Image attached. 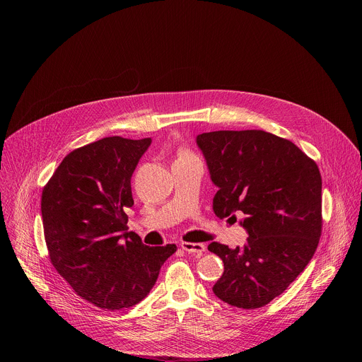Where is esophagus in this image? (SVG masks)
<instances>
[{
  "label": "esophagus",
  "instance_id": "esophagus-1",
  "mask_svg": "<svg viewBox=\"0 0 362 362\" xmlns=\"http://www.w3.org/2000/svg\"><path fill=\"white\" fill-rule=\"evenodd\" d=\"M182 249L185 252H189V253H202L204 250V245L203 243H192V242H182L180 243Z\"/></svg>",
  "mask_w": 362,
  "mask_h": 362
}]
</instances>
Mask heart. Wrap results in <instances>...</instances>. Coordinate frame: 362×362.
Segmentation results:
<instances>
[{
    "label": "heart",
    "mask_w": 362,
    "mask_h": 362,
    "mask_svg": "<svg viewBox=\"0 0 362 362\" xmlns=\"http://www.w3.org/2000/svg\"><path fill=\"white\" fill-rule=\"evenodd\" d=\"M183 154H187V153H183Z\"/></svg>",
    "instance_id": "obj_1"
}]
</instances>
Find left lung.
<instances>
[{
    "label": "left lung",
    "instance_id": "obj_1",
    "mask_svg": "<svg viewBox=\"0 0 362 362\" xmlns=\"http://www.w3.org/2000/svg\"><path fill=\"white\" fill-rule=\"evenodd\" d=\"M218 187L214 212L239 222L246 245L208 249L223 261L214 293L223 302L255 309L281 295L317 250L322 218V179L314 160L292 141L264 130H219L196 137Z\"/></svg>",
    "mask_w": 362,
    "mask_h": 362
}]
</instances>
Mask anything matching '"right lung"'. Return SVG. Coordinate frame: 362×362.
<instances>
[{"label": "right lung", "mask_w": 362, "mask_h": 362, "mask_svg": "<svg viewBox=\"0 0 362 362\" xmlns=\"http://www.w3.org/2000/svg\"><path fill=\"white\" fill-rule=\"evenodd\" d=\"M151 139L105 137L73 150L41 196L49 259L78 296L105 311L143 300L176 245L147 246L127 229L132 176Z\"/></svg>", "instance_id": "obj_1"}]
</instances>
